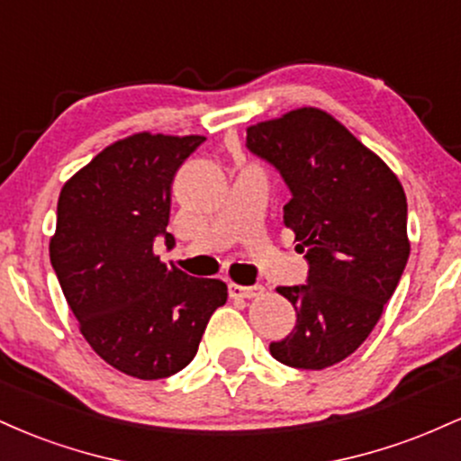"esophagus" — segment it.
Wrapping results in <instances>:
<instances>
[{"mask_svg":"<svg viewBox=\"0 0 461 461\" xmlns=\"http://www.w3.org/2000/svg\"><path fill=\"white\" fill-rule=\"evenodd\" d=\"M264 288L262 285H238V284H230V297L231 299H253L258 294H262Z\"/></svg>","mask_w":461,"mask_h":461,"instance_id":"1","label":"esophagus"}]
</instances>
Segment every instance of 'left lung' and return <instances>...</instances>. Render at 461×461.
<instances>
[{
  "mask_svg": "<svg viewBox=\"0 0 461 461\" xmlns=\"http://www.w3.org/2000/svg\"><path fill=\"white\" fill-rule=\"evenodd\" d=\"M247 147L288 184L284 225L310 264L308 284L277 288L297 310V325L271 342V356L294 368L333 366L366 340L403 275V186L377 153L319 108L251 125Z\"/></svg>",
  "mask_w": 461,
  "mask_h": 461,
  "instance_id": "obj_1",
  "label": "left lung"
}]
</instances>
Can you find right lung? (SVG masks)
<instances>
[{
  "mask_svg": "<svg viewBox=\"0 0 461 461\" xmlns=\"http://www.w3.org/2000/svg\"><path fill=\"white\" fill-rule=\"evenodd\" d=\"M203 136L139 131L108 145L58 199L51 267L104 362L136 379L171 377L197 353L205 325L227 301L221 279L167 268L153 253L171 212V184Z\"/></svg>",
  "mask_w": 461,
  "mask_h": 461,
  "instance_id": "right-lung-1",
  "label": "right lung"
}]
</instances>
